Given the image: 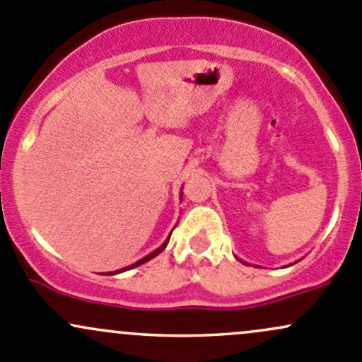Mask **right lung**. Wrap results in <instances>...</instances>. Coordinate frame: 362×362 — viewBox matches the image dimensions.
I'll use <instances>...</instances> for the list:
<instances>
[{
	"mask_svg": "<svg viewBox=\"0 0 362 362\" xmlns=\"http://www.w3.org/2000/svg\"><path fill=\"white\" fill-rule=\"evenodd\" d=\"M168 241H170V235H168V239H166V241H165V243H163V245H161V246H159V248H158V250H156V251H152V253H151V255H147V257H144V258H142V260L135 262V264H133V265H130V267H124V269H119V271H114V272H107V274H119V272H124V271H130V269H133V267H139V265L146 264V262H149V260H151V258H154V257H156V255H159V253H161V251L166 248V245H168Z\"/></svg>",
	"mask_w": 362,
	"mask_h": 362,
	"instance_id": "add662e5",
	"label": "right lung"
}]
</instances>
